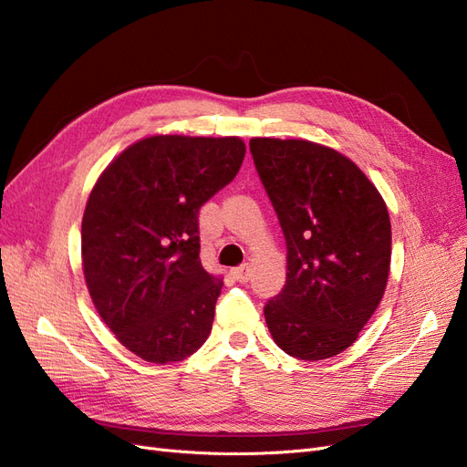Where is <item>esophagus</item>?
Wrapping results in <instances>:
<instances>
[{
	"label": "esophagus",
	"instance_id": "1",
	"mask_svg": "<svg viewBox=\"0 0 467 467\" xmlns=\"http://www.w3.org/2000/svg\"><path fill=\"white\" fill-rule=\"evenodd\" d=\"M232 275H234V278H235L237 282H247V280L251 278V270H249L247 265H241V266H237V268L232 270Z\"/></svg>",
	"mask_w": 467,
	"mask_h": 467
}]
</instances>
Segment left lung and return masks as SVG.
<instances>
[{"mask_svg":"<svg viewBox=\"0 0 467 467\" xmlns=\"http://www.w3.org/2000/svg\"><path fill=\"white\" fill-rule=\"evenodd\" d=\"M249 149L287 247L285 284L265 305L268 330L287 356L334 358L358 340L387 289V204L349 158L323 144L256 137Z\"/></svg>","mask_w":467,"mask_h":467,"instance_id":"obj_1","label":"left lung"}]
</instances>
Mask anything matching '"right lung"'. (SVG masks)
I'll return each mask as SVG.
<instances>
[{"instance_id":"obj_1","label":"right lung","mask_w":467,"mask_h":467,"mask_svg":"<svg viewBox=\"0 0 467 467\" xmlns=\"http://www.w3.org/2000/svg\"><path fill=\"white\" fill-rule=\"evenodd\" d=\"M244 158L239 137L156 135L125 149L90 191L80 230L88 294L140 359L183 361L211 334L223 282L201 265L199 211Z\"/></svg>"}]
</instances>
